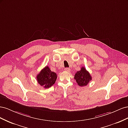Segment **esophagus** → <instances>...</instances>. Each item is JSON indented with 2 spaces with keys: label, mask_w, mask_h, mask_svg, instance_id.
I'll list each match as a JSON object with an SVG mask.
<instances>
[{
  "label": "esophagus",
  "mask_w": 128,
  "mask_h": 128,
  "mask_svg": "<svg viewBox=\"0 0 128 128\" xmlns=\"http://www.w3.org/2000/svg\"><path fill=\"white\" fill-rule=\"evenodd\" d=\"M64 70H65L66 72H69V71H70V68H66L64 69Z\"/></svg>",
  "instance_id": "esophagus-1"
}]
</instances>
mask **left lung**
<instances>
[{
	"instance_id": "1",
	"label": "left lung",
	"mask_w": 128,
	"mask_h": 128,
	"mask_svg": "<svg viewBox=\"0 0 128 128\" xmlns=\"http://www.w3.org/2000/svg\"><path fill=\"white\" fill-rule=\"evenodd\" d=\"M77 84L80 86H86L92 80V77L85 67H82L80 71L77 72L74 76Z\"/></svg>"
}]
</instances>
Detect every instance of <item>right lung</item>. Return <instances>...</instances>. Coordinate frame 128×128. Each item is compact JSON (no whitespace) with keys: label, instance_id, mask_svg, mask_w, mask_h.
<instances>
[{"label":"right lung","instance_id":"obj_1","mask_svg":"<svg viewBox=\"0 0 128 128\" xmlns=\"http://www.w3.org/2000/svg\"><path fill=\"white\" fill-rule=\"evenodd\" d=\"M57 75L50 70L48 66H46L37 75L36 79L38 84L44 88H49L55 83Z\"/></svg>","mask_w":128,"mask_h":128}]
</instances>
